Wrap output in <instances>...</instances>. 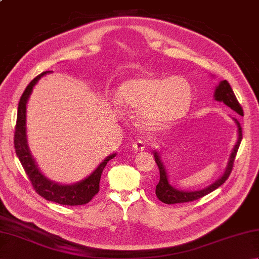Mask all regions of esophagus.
<instances>
[{
    "label": "esophagus",
    "mask_w": 259,
    "mask_h": 259,
    "mask_svg": "<svg viewBox=\"0 0 259 259\" xmlns=\"http://www.w3.org/2000/svg\"><path fill=\"white\" fill-rule=\"evenodd\" d=\"M133 148H134V150H136V151H144L145 150V144L142 141L138 140V141L134 142Z\"/></svg>",
    "instance_id": "34e87169"
}]
</instances>
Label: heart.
<instances>
[{
    "label": "heart",
    "instance_id": "obj_1",
    "mask_svg": "<svg viewBox=\"0 0 259 259\" xmlns=\"http://www.w3.org/2000/svg\"><path fill=\"white\" fill-rule=\"evenodd\" d=\"M192 88L183 76L161 78L137 75L123 81L115 93V104L125 111L137 112V123L155 131L177 122L188 112Z\"/></svg>",
    "mask_w": 259,
    "mask_h": 259
}]
</instances>
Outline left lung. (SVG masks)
Instances as JSON below:
<instances>
[{"instance_id": "left-lung-1", "label": "left lung", "mask_w": 259, "mask_h": 259, "mask_svg": "<svg viewBox=\"0 0 259 259\" xmlns=\"http://www.w3.org/2000/svg\"><path fill=\"white\" fill-rule=\"evenodd\" d=\"M213 99L216 101L224 102L227 107L234 110L236 113L243 115V113H244L243 109H241L240 104L237 101V99H236V96L232 89V87L229 85V83L226 80H223L219 82L218 85L216 87V89H214ZM233 121L235 122L236 126H237V142H236V145L234 146L232 152H230V156H229V159L227 161V166H226V168H225V171L221 176V177L214 181V183L207 186L206 188H203V189L180 190L178 188H175V187L170 185V183H169L168 172H167L166 167H164V163L161 159L160 152L157 150H153V156H155V160L158 164L159 171H160V180H159L158 185L156 186V195L159 198V200H161L164 203H168V205H171V203L194 201V200L199 199V198H201L203 196L210 194L211 191L217 189L218 187H221L225 183V181L227 180L230 172H232L236 153H237L241 139H243V134H241L240 123L238 122V120L235 118H233Z\"/></svg>"}]
</instances>
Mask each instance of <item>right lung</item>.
<instances>
[{
	"label": "right lung",
	"mask_w": 259,
	"mask_h": 259,
	"mask_svg": "<svg viewBox=\"0 0 259 259\" xmlns=\"http://www.w3.org/2000/svg\"><path fill=\"white\" fill-rule=\"evenodd\" d=\"M52 71H46V72L37 75L33 79L30 84L26 87L23 95H22L19 107H18V119H16V126L14 134V148L16 156L20 159L22 167L24 168L25 172L29 177L33 188L35 189L38 195L46 198L49 201H54L60 205L68 206H78L84 205L89 202L99 191V183H100L101 174L104 167L107 166L109 160L115 157L117 153L106 157V159L93 170V171L74 184H60L49 179L47 176L41 172L35 159L33 158L30 151L29 145H27L26 137V104L29 98L33 91V88L37 83L42 76L51 73Z\"/></svg>",
	"instance_id": "1"
}]
</instances>
